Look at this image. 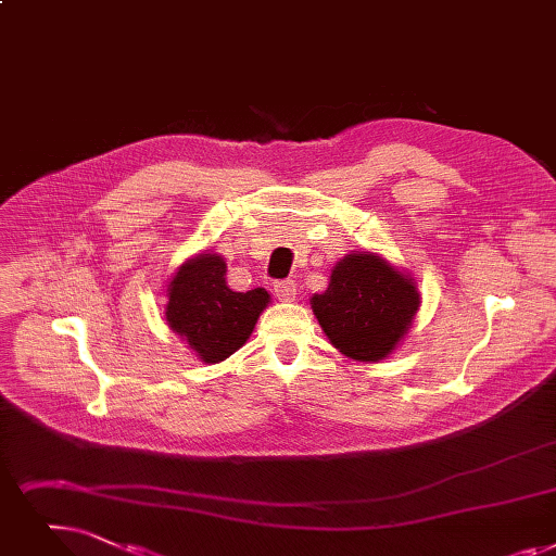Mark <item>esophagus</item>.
Wrapping results in <instances>:
<instances>
[{
    "label": "esophagus",
    "instance_id": "esophagus-1",
    "mask_svg": "<svg viewBox=\"0 0 556 556\" xmlns=\"http://www.w3.org/2000/svg\"><path fill=\"white\" fill-rule=\"evenodd\" d=\"M275 295L279 302H293L298 295V286L293 279H283L275 283Z\"/></svg>",
    "mask_w": 556,
    "mask_h": 556
}]
</instances>
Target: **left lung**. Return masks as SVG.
Wrapping results in <instances>:
<instances>
[{
	"mask_svg": "<svg viewBox=\"0 0 556 556\" xmlns=\"http://www.w3.org/2000/svg\"><path fill=\"white\" fill-rule=\"evenodd\" d=\"M329 343L377 364L404 341L420 308L416 279L377 252H352L333 265L325 293L311 298Z\"/></svg>",
	"mask_w": 556,
	"mask_h": 556,
	"instance_id": "8db88e82",
	"label": "left lung"
}]
</instances>
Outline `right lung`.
Listing matches in <instances>:
<instances>
[{"mask_svg": "<svg viewBox=\"0 0 556 556\" xmlns=\"http://www.w3.org/2000/svg\"><path fill=\"white\" fill-rule=\"evenodd\" d=\"M165 323L204 364H220L248 343L270 304L265 288L236 293L227 286V263L204 250L184 261L165 291Z\"/></svg>", "mask_w": 556, "mask_h": 556, "instance_id": "add662e5", "label": "right lung"}]
</instances>
